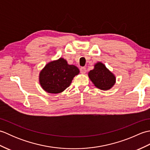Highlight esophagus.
I'll list each match as a JSON object with an SVG mask.
<instances>
[{"label": "esophagus", "instance_id": "esophagus-1", "mask_svg": "<svg viewBox=\"0 0 150 150\" xmlns=\"http://www.w3.org/2000/svg\"><path fill=\"white\" fill-rule=\"evenodd\" d=\"M81 73H82V74H84V73H86V69L85 67H81L80 69Z\"/></svg>", "mask_w": 150, "mask_h": 150}]
</instances>
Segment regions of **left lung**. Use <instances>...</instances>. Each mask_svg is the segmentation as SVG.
I'll return each instance as SVG.
<instances>
[{"label": "left lung", "mask_w": 150, "mask_h": 150, "mask_svg": "<svg viewBox=\"0 0 150 150\" xmlns=\"http://www.w3.org/2000/svg\"><path fill=\"white\" fill-rule=\"evenodd\" d=\"M88 77L95 86L101 90H110L116 82L115 76L101 62L95 64L93 69L89 71Z\"/></svg>", "instance_id": "obj_1"}]
</instances>
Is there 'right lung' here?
<instances>
[{
	"instance_id": "1",
	"label": "right lung",
	"mask_w": 150,
	"mask_h": 150,
	"mask_svg": "<svg viewBox=\"0 0 150 150\" xmlns=\"http://www.w3.org/2000/svg\"><path fill=\"white\" fill-rule=\"evenodd\" d=\"M80 71L77 66L69 65L63 58L46 64L39 73V83L49 93H59L69 86L72 80Z\"/></svg>"
}]
</instances>
